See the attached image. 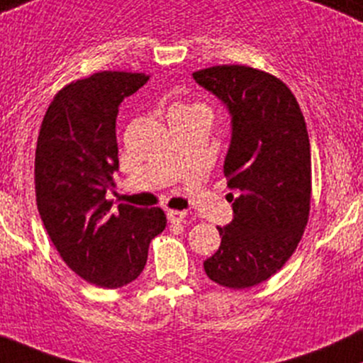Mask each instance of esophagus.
<instances>
[{
	"label": "esophagus",
	"instance_id": "obj_1",
	"mask_svg": "<svg viewBox=\"0 0 363 363\" xmlns=\"http://www.w3.org/2000/svg\"><path fill=\"white\" fill-rule=\"evenodd\" d=\"M167 217H169L170 222H182L186 217V212H181V210H167Z\"/></svg>",
	"mask_w": 363,
	"mask_h": 363
}]
</instances>
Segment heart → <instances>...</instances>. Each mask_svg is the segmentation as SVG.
Masks as SVG:
<instances>
[{
	"mask_svg": "<svg viewBox=\"0 0 363 363\" xmlns=\"http://www.w3.org/2000/svg\"><path fill=\"white\" fill-rule=\"evenodd\" d=\"M196 111H206L205 106L200 103H179L170 108V115H186V113H196Z\"/></svg>",
	"mask_w": 363,
	"mask_h": 363,
	"instance_id": "b5f03b06",
	"label": "heart"
}]
</instances>
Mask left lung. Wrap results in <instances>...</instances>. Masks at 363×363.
Listing matches in <instances>:
<instances>
[{"instance_id":"1","label":"left lung","mask_w":363,"mask_h":363,"mask_svg":"<svg viewBox=\"0 0 363 363\" xmlns=\"http://www.w3.org/2000/svg\"><path fill=\"white\" fill-rule=\"evenodd\" d=\"M193 77L233 115L224 174L240 193L234 220L217 227L220 246L203 267L217 284L252 288L284 267L308 224L312 158L305 117L291 89L269 72L215 65Z\"/></svg>"}]
</instances>
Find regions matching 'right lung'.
<instances>
[{
	"label": "right lung",
	"mask_w": 363,
	"mask_h": 363,
	"mask_svg": "<svg viewBox=\"0 0 363 363\" xmlns=\"http://www.w3.org/2000/svg\"><path fill=\"white\" fill-rule=\"evenodd\" d=\"M150 79L145 72L105 70L55 94L38 136L35 201L62 260L99 288L129 284L145 269L150 242L167 225L162 208L118 205L105 194L118 169V106Z\"/></svg>",
	"instance_id": "right-lung-1"
}]
</instances>
